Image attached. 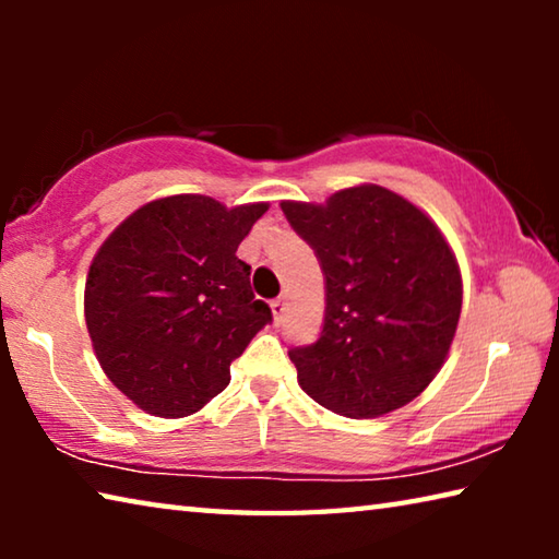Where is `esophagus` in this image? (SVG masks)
I'll return each instance as SVG.
<instances>
[{
    "label": "esophagus",
    "instance_id": "1",
    "mask_svg": "<svg viewBox=\"0 0 559 559\" xmlns=\"http://www.w3.org/2000/svg\"><path fill=\"white\" fill-rule=\"evenodd\" d=\"M271 310H273V318H276V323H281L283 313H286V298L271 300Z\"/></svg>",
    "mask_w": 559,
    "mask_h": 559
}]
</instances>
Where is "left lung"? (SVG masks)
<instances>
[{"mask_svg":"<svg viewBox=\"0 0 559 559\" xmlns=\"http://www.w3.org/2000/svg\"><path fill=\"white\" fill-rule=\"evenodd\" d=\"M281 210L325 276L320 337L288 349L302 392L349 419L409 404L441 370L461 316L459 263L437 224L377 185Z\"/></svg>","mask_w":559,"mask_h":559,"instance_id":"1","label":"left lung"}]
</instances>
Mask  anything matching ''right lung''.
<instances>
[{"label":"right lung","mask_w":559,"mask_h":559,"mask_svg":"<svg viewBox=\"0 0 559 559\" xmlns=\"http://www.w3.org/2000/svg\"><path fill=\"white\" fill-rule=\"evenodd\" d=\"M269 204L226 210L177 194L132 212L91 263L86 325L118 390L147 414L179 419L226 390L229 367L273 316L236 257Z\"/></svg>","instance_id":"add662e5"}]
</instances>
